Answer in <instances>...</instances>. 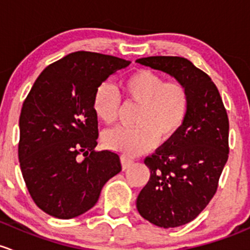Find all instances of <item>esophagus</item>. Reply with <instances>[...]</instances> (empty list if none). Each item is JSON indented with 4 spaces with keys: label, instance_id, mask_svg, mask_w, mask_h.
Here are the masks:
<instances>
[{
    "label": "esophagus",
    "instance_id": "1",
    "mask_svg": "<svg viewBox=\"0 0 250 250\" xmlns=\"http://www.w3.org/2000/svg\"><path fill=\"white\" fill-rule=\"evenodd\" d=\"M132 164H133V160H131V159L126 158V156H122L123 169H126V168H127V167H130Z\"/></svg>",
    "mask_w": 250,
    "mask_h": 250
}]
</instances>
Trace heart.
<instances>
[{
  "mask_svg": "<svg viewBox=\"0 0 250 250\" xmlns=\"http://www.w3.org/2000/svg\"><path fill=\"white\" fill-rule=\"evenodd\" d=\"M122 89L127 101L141 104L136 127H118L104 135L107 149L125 156H136L160 143H168L178 135L190 109V92L181 81H165L150 69H137L125 77ZM120 100L108 83L96 89L92 109L104 125L117 122Z\"/></svg>",
  "mask_w": 250,
  "mask_h": 250,
  "instance_id": "b5f03b06",
  "label": "heart"
}]
</instances>
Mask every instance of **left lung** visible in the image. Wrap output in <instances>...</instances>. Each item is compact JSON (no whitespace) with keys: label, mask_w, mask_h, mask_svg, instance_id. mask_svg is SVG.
I'll use <instances>...</instances> for the list:
<instances>
[{"label":"left lung","mask_w":250,"mask_h":250,"mask_svg":"<svg viewBox=\"0 0 250 250\" xmlns=\"http://www.w3.org/2000/svg\"><path fill=\"white\" fill-rule=\"evenodd\" d=\"M141 65L166 72L188 86L190 109L178 135L146 156L150 178L137 197L144 219L164 229L194 220L217 192L229 159V118L207 73L179 56H149Z\"/></svg>","instance_id":"left-lung-1"}]
</instances>
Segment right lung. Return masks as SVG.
<instances>
[{
	"instance_id": "right-lung-1",
	"label": "right lung",
	"mask_w": 250,
	"mask_h": 250,
	"mask_svg": "<svg viewBox=\"0 0 250 250\" xmlns=\"http://www.w3.org/2000/svg\"><path fill=\"white\" fill-rule=\"evenodd\" d=\"M128 65L112 55L71 53L43 69L25 99L20 168L32 200L51 217L71 219L85 213L122 171L117 153L95 150L99 123L92 99L102 82Z\"/></svg>"
}]
</instances>
